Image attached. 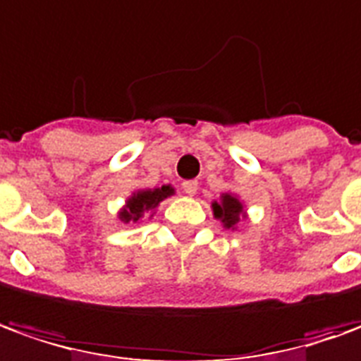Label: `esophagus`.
<instances>
[{
    "label": "esophagus",
    "instance_id": "1",
    "mask_svg": "<svg viewBox=\"0 0 361 361\" xmlns=\"http://www.w3.org/2000/svg\"><path fill=\"white\" fill-rule=\"evenodd\" d=\"M183 190H185V195L195 196L196 190H198V183L196 180H185L183 183Z\"/></svg>",
    "mask_w": 361,
    "mask_h": 361
}]
</instances>
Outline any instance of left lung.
<instances>
[{
  "mask_svg": "<svg viewBox=\"0 0 361 361\" xmlns=\"http://www.w3.org/2000/svg\"><path fill=\"white\" fill-rule=\"evenodd\" d=\"M212 212L214 218L220 220L228 230H235V224L245 218L242 200L232 192H224L220 196V202H212Z\"/></svg>",
  "mask_w": 361,
  "mask_h": 361,
  "instance_id": "8db88e82",
  "label": "left lung"
}]
</instances>
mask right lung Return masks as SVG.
Listing matches in <instances>:
<instances>
[{
	"label": "right lung",
	"mask_w": 361,
	"mask_h": 361,
	"mask_svg": "<svg viewBox=\"0 0 361 361\" xmlns=\"http://www.w3.org/2000/svg\"><path fill=\"white\" fill-rule=\"evenodd\" d=\"M175 195V188L171 185H163L159 188H143L135 190L133 195L126 200V206L119 210L118 218L123 224H139L147 218L149 212H153L157 206L161 204L165 198Z\"/></svg>",
	"instance_id": "obj_1"
}]
</instances>
